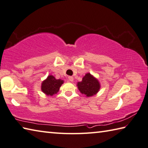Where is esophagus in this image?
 <instances>
[{"mask_svg": "<svg viewBox=\"0 0 148 148\" xmlns=\"http://www.w3.org/2000/svg\"><path fill=\"white\" fill-rule=\"evenodd\" d=\"M68 79H69V81H74V77H72V76H69L68 77Z\"/></svg>", "mask_w": 148, "mask_h": 148, "instance_id": "esophagus-1", "label": "esophagus"}]
</instances>
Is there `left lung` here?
<instances>
[{
    "label": "left lung",
    "instance_id": "8db88e82",
    "mask_svg": "<svg viewBox=\"0 0 148 148\" xmlns=\"http://www.w3.org/2000/svg\"><path fill=\"white\" fill-rule=\"evenodd\" d=\"M77 87L81 93L86 97H91L99 92L100 86L99 81L88 73L83 77L81 82L77 83Z\"/></svg>",
    "mask_w": 148,
    "mask_h": 148
}]
</instances>
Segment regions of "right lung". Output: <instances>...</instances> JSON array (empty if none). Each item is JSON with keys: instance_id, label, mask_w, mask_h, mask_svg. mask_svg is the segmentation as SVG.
Here are the masks:
<instances>
[{"instance_id": "right-lung-1", "label": "right lung", "mask_w": 148, "mask_h": 148, "mask_svg": "<svg viewBox=\"0 0 148 148\" xmlns=\"http://www.w3.org/2000/svg\"><path fill=\"white\" fill-rule=\"evenodd\" d=\"M63 83H64L63 80L56 79L54 76H49L42 82L41 90L46 95L52 96L58 92L60 87Z\"/></svg>"}]
</instances>
